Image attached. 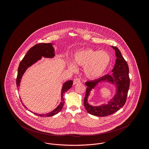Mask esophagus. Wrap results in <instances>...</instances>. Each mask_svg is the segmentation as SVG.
Returning <instances> with one entry per match:
<instances>
[{"instance_id": "obj_1", "label": "esophagus", "mask_w": 149, "mask_h": 149, "mask_svg": "<svg viewBox=\"0 0 149 149\" xmlns=\"http://www.w3.org/2000/svg\"><path fill=\"white\" fill-rule=\"evenodd\" d=\"M80 83V80L79 79L77 78H75V79H74V82H73V83H74V85H75V84H78V83Z\"/></svg>"}]
</instances>
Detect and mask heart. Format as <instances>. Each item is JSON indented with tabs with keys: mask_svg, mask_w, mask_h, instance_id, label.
<instances>
[{
	"mask_svg": "<svg viewBox=\"0 0 149 149\" xmlns=\"http://www.w3.org/2000/svg\"><path fill=\"white\" fill-rule=\"evenodd\" d=\"M110 61V56L106 51L88 49L76 52L74 58V63L70 61L69 68L75 71L76 65L84 67L85 75L88 78L94 79L99 78L103 74Z\"/></svg>",
	"mask_w": 149,
	"mask_h": 149,
	"instance_id": "heart-1",
	"label": "heart"
}]
</instances>
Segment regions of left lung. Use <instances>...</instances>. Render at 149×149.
<instances>
[{
    "mask_svg": "<svg viewBox=\"0 0 149 149\" xmlns=\"http://www.w3.org/2000/svg\"><path fill=\"white\" fill-rule=\"evenodd\" d=\"M112 47L115 50L117 57L116 64L112 70L113 74L112 75L107 74L98 79L85 83L87 88L84 99V105L86 111L94 116L106 117L111 115L118 111L125 105L126 102L130 83L128 66L119 49L116 46H112ZM102 81H108L113 84L115 83L118 88L117 94L108 105L99 107H92L87 103L89 93L98 82Z\"/></svg>",
    "mask_w": 149,
    "mask_h": 149,
    "instance_id": "obj_1",
    "label": "left lung"
}]
</instances>
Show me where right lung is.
<instances>
[{"instance_id":"1","label":"right lung","mask_w":149,"mask_h":149,"mask_svg":"<svg viewBox=\"0 0 149 149\" xmlns=\"http://www.w3.org/2000/svg\"><path fill=\"white\" fill-rule=\"evenodd\" d=\"M54 56V49L52 46V44L50 43H40L35 45L32 47H31L27 51L26 55L22 60L20 64L19 65V67L18 69V74L16 80V84L18 89H19V86L20 85L19 83L22 75L29 67L31 66L32 64H34L38 60L41 59L42 56L45 57H53ZM72 84L73 81L72 80H69L64 83L61 91V102L59 106L57 107L55 109L46 114H40L35 113L34 114H36L37 116L40 117H50L58 113L61 110L63 107L64 106V99L63 98V94L70 88H71ZM23 105L26 108H27L26 107L24 106L23 104Z\"/></svg>"}]
</instances>
